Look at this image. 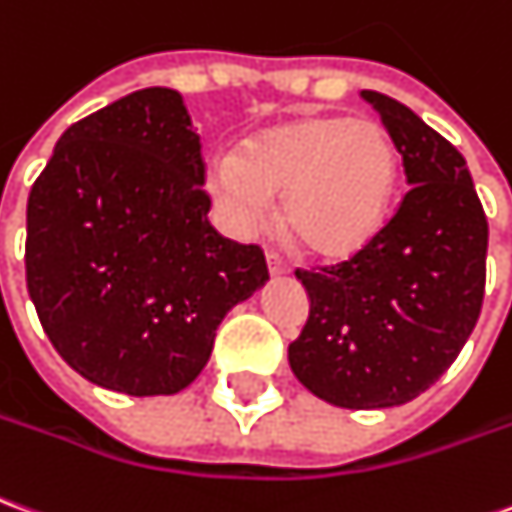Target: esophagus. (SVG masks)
Here are the masks:
<instances>
[{
	"mask_svg": "<svg viewBox=\"0 0 512 512\" xmlns=\"http://www.w3.org/2000/svg\"><path fill=\"white\" fill-rule=\"evenodd\" d=\"M266 260H268V271L277 277V274H288V263L282 260L277 252H266Z\"/></svg>",
	"mask_w": 512,
	"mask_h": 512,
	"instance_id": "obj_1",
	"label": "esophagus"
}]
</instances>
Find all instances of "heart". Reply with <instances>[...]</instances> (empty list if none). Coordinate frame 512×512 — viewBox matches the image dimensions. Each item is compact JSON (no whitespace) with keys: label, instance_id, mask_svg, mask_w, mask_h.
Instances as JSON below:
<instances>
[{"label":"heart","instance_id":"1","mask_svg":"<svg viewBox=\"0 0 512 512\" xmlns=\"http://www.w3.org/2000/svg\"><path fill=\"white\" fill-rule=\"evenodd\" d=\"M399 152L377 121L299 116L255 132L207 166V185L235 230H255L268 196L310 255L349 260L377 244L399 188Z\"/></svg>","mask_w":512,"mask_h":512}]
</instances>
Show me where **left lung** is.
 I'll return each instance as SVG.
<instances>
[{
	"mask_svg": "<svg viewBox=\"0 0 512 512\" xmlns=\"http://www.w3.org/2000/svg\"><path fill=\"white\" fill-rule=\"evenodd\" d=\"M407 185L377 244L335 266L296 268L310 316L288 346L296 380L330 405L396 407L455 363L480 318L488 219L463 155L377 91Z\"/></svg>",
	"mask_w": 512,
	"mask_h": 512,
	"instance_id": "8db88e82",
	"label": "left lung"
}]
</instances>
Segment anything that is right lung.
<instances>
[{
	"instance_id": "add662e5",
	"label": "right lung",
	"mask_w": 512,
	"mask_h": 512,
	"mask_svg": "<svg viewBox=\"0 0 512 512\" xmlns=\"http://www.w3.org/2000/svg\"><path fill=\"white\" fill-rule=\"evenodd\" d=\"M182 96L144 88L60 135L27 199V291L49 341L107 391L169 396L221 318L268 280L263 249L213 230Z\"/></svg>"
}]
</instances>
